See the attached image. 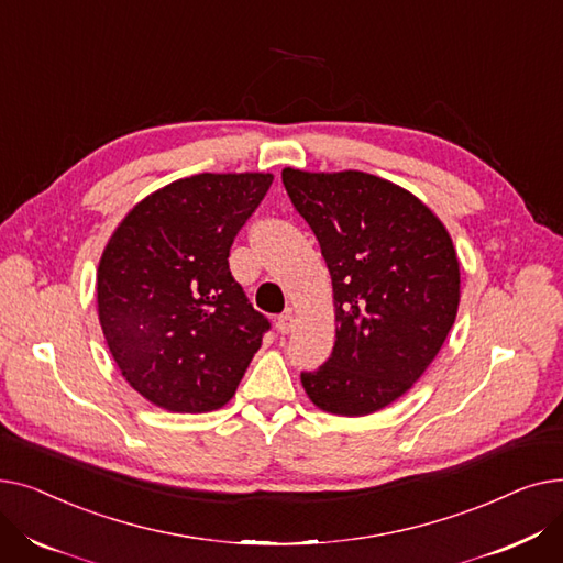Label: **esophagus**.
<instances>
[{
	"mask_svg": "<svg viewBox=\"0 0 563 563\" xmlns=\"http://www.w3.org/2000/svg\"><path fill=\"white\" fill-rule=\"evenodd\" d=\"M294 312L291 310H287V312H283L280 317H278V321H276V329H278V333H283V335H287V333H291V329H294Z\"/></svg>",
	"mask_w": 563,
	"mask_h": 563,
	"instance_id": "esophagus-1",
	"label": "esophagus"
}]
</instances>
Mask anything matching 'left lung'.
Returning a JSON list of instances; mask_svg holds the SVG:
<instances>
[{
	"label": "left lung",
	"instance_id": "obj_1",
	"mask_svg": "<svg viewBox=\"0 0 563 563\" xmlns=\"http://www.w3.org/2000/svg\"><path fill=\"white\" fill-rule=\"evenodd\" d=\"M283 185L333 283L335 346L301 374L306 395L333 416H369L412 388L454 327V242L418 196L378 175L283 168Z\"/></svg>",
	"mask_w": 563,
	"mask_h": 563
}]
</instances>
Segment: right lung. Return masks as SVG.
<instances>
[{
    "mask_svg": "<svg viewBox=\"0 0 563 563\" xmlns=\"http://www.w3.org/2000/svg\"><path fill=\"white\" fill-rule=\"evenodd\" d=\"M272 173H198L136 202L98 264V317L130 386L170 412L225 406L269 321L230 274Z\"/></svg>",
    "mask_w": 563,
    "mask_h": 563,
    "instance_id": "obj_1",
    "label": "right lung"
}]
</instances>
